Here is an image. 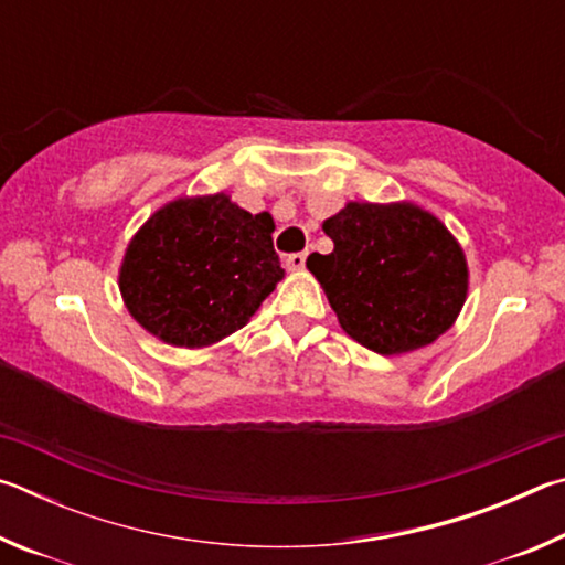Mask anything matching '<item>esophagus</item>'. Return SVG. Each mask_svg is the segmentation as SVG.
Wrapping results in <instances>:
<instances>
[{
	"label": "esophagus",
	"mask_w": 565,
	"mask_h": 565,
	"mask_svg": "<svg viewBox=\"0 0 565 565\" xmlns=\"http://www.w3.org/2000/svg\"><path fill=\"white\" fill-rule=\"evenodd\" d=\"M286 266H289V271H303L306 254H291L289 259H286Z\"/></svg>",
	"instance_id": "1"
}]
</instances>
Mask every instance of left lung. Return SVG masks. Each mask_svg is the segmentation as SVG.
Here are the masks:
<instances>
[{"label": "left lung", "instance_id": "left-lung-1", "mask_svg": "<svg viewBox=\"0 0 565 565\" xmlns=\"http://www.w3.org/2000/svg\"><path fill=\"white\" fill-rule=\"evenodd\" d=\"M331 254H311L341 329L384 356L434 343L454 327L468 296L458 238L414 202H349L323 222Z\"/></svg>", "mask_w": 565, "mask_h": 565}]
</instances>
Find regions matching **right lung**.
<instances>
[{"instance_id":"1","label":"right lung","mask_w":565,"mask_h":565,"mask_svg":"<svg viewBox=\"0 0 565 565\" xmlns=\"http://www.w3.org/2000/svg\"><path fill=\"white\" fill-rule=\"evenodd\" d=\"M269 212L248 214L226 191L179 196L131 236L119 291L159 341L206 349L246 327L284 279Z\"/></svg>"}]
</instances>
